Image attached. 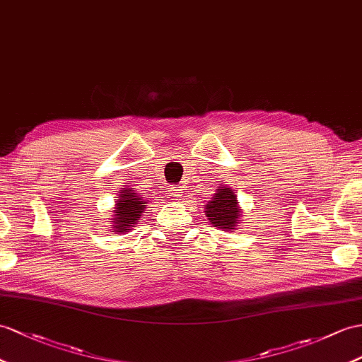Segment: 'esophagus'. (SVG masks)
I'll return each instance as SVG.
<instances>
[{"label": "esophagus", "instance_id": "34e87169", "mask_svg": "<svg viewBox=\"0 0 362 362\" xmlns=\"http://www.w3.org/2000/svg\"><path fill=\"white\" fill-rule=\"evenodd\" d=\"M186 189H184V186H181V184H175V186H172L170 192L172 195L176 198V199H182L184 195H186V192H184Z\"/></svg>", "mask_w": 362, "mask_h": 362}]
</instances>
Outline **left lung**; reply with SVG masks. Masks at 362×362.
<instances>
[{
  "instance_id": "left-lung-1",
  "label": "left lung",
  "mask_w": 362,
  "mask_h": 362,
  "mask_svg": "<svg viewBox=\"0 0 362 362\" xmlns=\"http://www.w3.org/2000/svg\"><path fill=\"white\" fill-rule=\"evenodd\" d=\"M216 192L218 193H215V197L206 206L207 218L214 227L230 230L238 224V221H241V210L238 209L236 195L228 187H219Z\"/></svg>"
}]
</instances>
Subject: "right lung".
<instances>
[{
	"mask_svg": "<svg viewBox=\"0 0 362 362\" xmlns=\"http://www.w3.org/2000/svg\"><path fill=\"white\" fill-rule=\"evenodd\" d=\"M121 195L118 197L119 199L117 201V207H115V218H113V228L117 230L126 232L130 230V227H134L132 224H135L138 219L141 218V214L146 209V202L134 190H122L119 192Z\"/></svg>",
	"mask_w": 362,
	"mask_h": 362,
	"instance_id": "1",
	"label": "right lung"
}]
</instances>
